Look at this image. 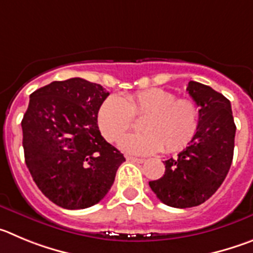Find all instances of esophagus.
I'll use <instances>...</instances> for the list:
<instances>
[{
	"label": "esophagus",
	"instance_id": "1",
	"mask_svg": "<svg viewBox=\"0 0 253 253\" xmlns=\"http://www.w3.org/2000/svg\"><path fill=\"white\" fill-rule=\"evenodd\" d=\"M127 161H131V163H137V164H143L145 163V159H138L133 158V156H126Z\"/></svg>",
	"mask_w": 253,
	"mask_h": 253
}]
</instances>
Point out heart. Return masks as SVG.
<instances>
[{"label": "heart", "instance_id": "b5f03b06", "mask_svg": "<svg viewBox=\"0 0 253 253\" xmlns=\"http://www.w3.org/2000/svg\"><path fill=\"white\" fill-rule=\"evenodd\" d=\"M142 116V132L120 141V147L129 154L149 155L161 149L165 152L179 151L193 140L200 124L199 107L193 99H176L174 93L161 88L124 97L111 95L99 107L97 122L104 138L115 142L131 128L133 117Z\"/></svg>", "mask_w": 253, "mask_h": 253}]
</instances>
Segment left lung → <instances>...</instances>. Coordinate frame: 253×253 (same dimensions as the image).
<instances>
[{
  "label": "left lung",
  "instance_id": "1",
  "mask_svg": "<svg viewBox=\"0 0 253 253\" xmlns=\"http://www.w3.org/2000/svg\"><path fill=\"white\" fill-rule=\"evenodd\" d=\"M186 90L200 107V124L189 146L164 161L165 174L149 181L156 197L174 208L204 203L222 185L233 159L236 125L231 102L213 88L190 81Z\"/></svg>",
  "mask_w": 253,
  "mask_h": 253
}]
</instances>
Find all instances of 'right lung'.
<instances>
[{"instance_id":"1","label":"right lung","mask_w":253,"mask_h":253,"mask_svg":"<svg viewBox=\"0 0 253 253\" xmlns=\"http://www.w3.org/2000/svg\"><path fill=\"white\" fill-rule=\"evenodd\" d=\"M108 94L82 78L53 82L30 94L21 122L25 163L42 194L61 208L101 202L126 161L97 125Z\"/></svg>"}]
</instances>
